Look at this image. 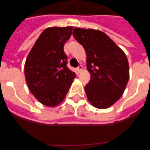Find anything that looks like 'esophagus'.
<instances>
[{
    "label": "esophagus",
    "mask_w": 150,
    "mask_h": 150,
    "mask_svg": "<svg viewBox=\"0 0 150 150\" xmlns=\"http://www.w3.org/2000/svg\"><path fill=\"white\" fill-rule=\"evenodd\" d=\"M83 70V67H82V65H79V67L77 68V69H76V71H77L78 73H80Z\"/></svg>",
    "instance_id": "1"
}]
</instances>
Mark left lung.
Instances as JSON below:
<instances>
[{
    "label": "left lung",
    "instance_id": "1",
    "mask_svg": "<svg viewBox=\"0 0 150 150\" xmlns=\"http://www.w3.org/2000/svg\"><path fill=\"white\" fill-rule=\"evenodd\" d=\"M73 36L86 53L87 70L91 75L85 86L87 98L96 108H108L121 98L128 84L127 57L100 30L75 28Z\"/></svg>",
    "mask_w": 150,
    "mask_h": 150
}]
</instances>
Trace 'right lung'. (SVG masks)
Listing matches in <instances>:
<instances>
[{"mask_svg":"<svg viewBox=\"0 0 150 150\" xmlns=\"http://www.w3.org/2000/svg\"><path fill=\"white\" fill-rule=\"evenodd\" d=\"M72 26L50 27L40 34L25 63L28 88L42 104L55 107L65 98L75 78L67 67L64 46Z\"/></svg>","mask_w":150,"mask_h":150,"instance_id":"obj_1","label":"right lung"}]
</instances>
